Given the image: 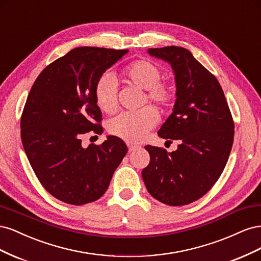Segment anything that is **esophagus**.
Masks as SVG:
<instances>
[{
    "label": "esophagus",
    "mask_w": 261,
    "mask_h": 261,
    "mask_svg": "<svg viewBox=\"0 0 261 261\" xmlns=\"http://www.w3.org/2000/svg\"><path fill=\"white\" fill-rule=\"evenodd\" d=\"M127 146H128V151H129V152L135 151V150H137V149L140 148L139 145H134V144H128Z\"/></svg>",
    "instance_id": "34e87169"
}]
</instances>
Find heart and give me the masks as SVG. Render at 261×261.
I'll return each mask as SVG.
<instances>
[{"label": "heart", "instance_id": "heart-1", "mask_svg": "<svg viewBox=\"0 0 261 261\" xmlns=\"http://www.w3.org/2000/svg\"><path fill=\"white\" fill-rule=\"evenodd\" d=\"M123 81L146 90L144 102H152L165 111L171 108L176 97L175 87L170 82L160 81L161 69L152 62L137 60L126 65L121 72ZM94 99L101 111L111 114L117 108L116 84L111 75L100 76L94 85ZM159 115L152 107H145L136 112H125L113 117L108 124L112 135L127 141H139L152 129Z\"/></svg>", "mask_w": 261, "mask_h": 261}]
</instances>
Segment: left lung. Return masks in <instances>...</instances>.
Listing matches in <instances>:
<instances>
[{
	"mask_svg": "<svg viewBox=\"0 0 261 261\" xmlns=\"http://www.w3.org/2000/svg\"><path fill=\"white\" fill-rule=\"evenodd\" d=\"M148 53L174 70V109L158 135L180 145L172 152L146 146L150 162L141 175L153 198L184 206L206 195L222 174L233 145V117L215 75L187 49L171 45Z\"/></svg>",
	"mask_w": 261,
	"mask_h": 261,
	"instance_id": "obj_1",
	"label": "left lung"
}]
</instances>
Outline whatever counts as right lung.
I'll list each match as a JSON object with an SVG mask.
<instances>
[{"label":"right lung","instance_id":"1","mask_svg":"<svg viewBox=\"0 0 261 261\" xmlns=\"http://www.w3.org/2000/svg\"><path fill=\"white\" fill-rule=\"evenodd\" d=\"M127 52L75 48L46 66L31 87L20 118L22 146L39 181L63 202L81 206L99 199L127 153L116 136L82 146L86 133H103L94 85Z\"/></svg>","mask_w":261,"mask_h":261}]
</instances>
